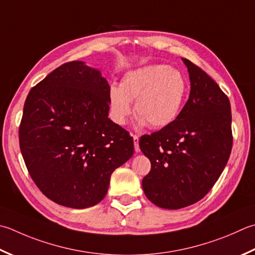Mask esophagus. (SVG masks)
<instances>
[{"label": "esophagus", "instance_id": "1", "mask_svg": "<svg viewBox=\"0 0 255 255\" xmlns=\"http://www.w3.org/2000/svg\"><path fill=\"white\" fill-rule=\"evenodd\" d=\"M132 138H133L134 151H136V152H139V151H140V148H139V138H138V136H136V134H133Z\"/></svg>", "mask_w": 255, "mask_h": 255}]
</instances>
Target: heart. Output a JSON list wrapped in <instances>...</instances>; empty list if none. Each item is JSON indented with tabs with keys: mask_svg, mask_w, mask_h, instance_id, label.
<instances>
[{
	"mask_svg": "<svg viewBox=\"0 0 255 255\" xmlns=\"http://www.w3.org/2000/svg\"><path fill=\"white\" fill-rule=\"evenodd\" d=\"M187 94L188 82L180 71L168 65H144L127 72L119 87L111 88V117L124 126L132 112L130 102H134L139 127L163 128L176 121Z\"/></svg>",
	"mask_w": 255,
	"mask_h": 255,
	"instance_id": "obj_1",
	"label": "heart"
}]
</instances>
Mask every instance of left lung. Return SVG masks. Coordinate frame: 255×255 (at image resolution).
<instances>
[{
  "label": "left lung",
  "mask_w": 255,
  "mask_h": 255,
  "mask_svg": "<svg viewBox=\"0 0 255 255\" xmlns=\"http://www.w3.org/2000/svg\"><path fill=\"white\" fill-rule=\"evenodd\" d=\"M190 95L176 121L144 134L139 147L151 162L142 179L146 197L177 210L198 202L220 177L232 149L231 106L219 85L189 59Z\"/></svg>",
  "instance_id": "obj_1"
}]
</instances>
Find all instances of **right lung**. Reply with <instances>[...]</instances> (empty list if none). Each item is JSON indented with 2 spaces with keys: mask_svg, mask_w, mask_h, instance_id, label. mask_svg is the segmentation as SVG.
<instances>
[{
  "mask_svg": "<svg viewBox=\"0 0 255 255\" xmlns=\"http://www.w3.org/2000/svg\"><path fill=\"white\" fill-rule=\"evenodd\" d=\"M109 84L82 61L63 64L29 91L19 147L52 201L85 209L106 196L114 170L133 154L129 132L108 118Z\"/></svg>",
  "mask_w": 255,
  "mask_h": 255,
  "instance_id": "add662e5",
  "label": "right lung"
}]
</instances>
